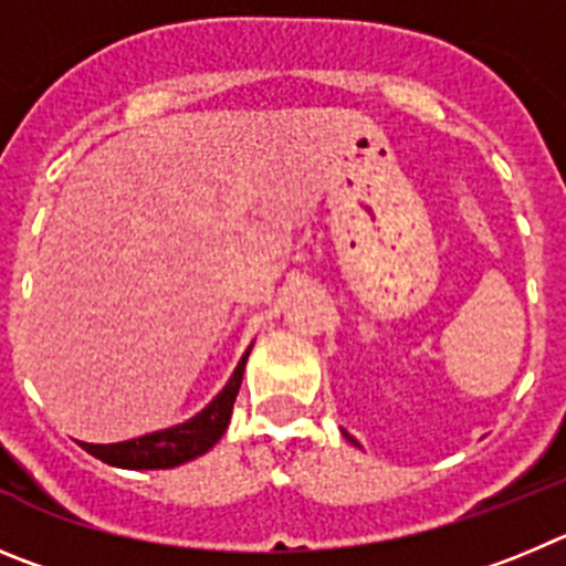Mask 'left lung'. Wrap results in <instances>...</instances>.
Returning <instances> with one entry per match:
<instances>
[{"mask_svg": "<svg viewBox=\"0 0 566 566\" xmlns=\"http://www.w3.org/2000/svg\"><path fill=\"white\" fill-rule=\"evenodd\" d=\"M349 440H353V437H349Z\"/></svg>", "mask_w": 566, "mask_h": 566, "instance_id": "8db88e82", "label": "left lung"}]
</instances>
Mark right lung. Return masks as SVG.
I'll return each mask as SVG.
<instances>
[{
    "label": "right lung",
    "instance_id": "add662e5",
    "mask_svg": "<svg viewBox=\"0 0 566 566\" xmlns=\"http://www.w3.org/2000/svg\"><path fill=\"white\" fill-rule=\"evenodd\" d=\"M245 360L248 353L245 358L239 360L237 371H233V378L228 380L226 389L213 397L200 415L191 417V420L182 422V426L137 437V440L112 442V446H90V442H81V446H84L93 457H98V460L118 468H175L180 465V462H188L195 460V457L206 454L208 448L226 434L228 420H231L233 400H237V391L239 386H242Z\"/></svg>",
    "mask_w": 566,
    "mask_h": 566
}]
</instances>
